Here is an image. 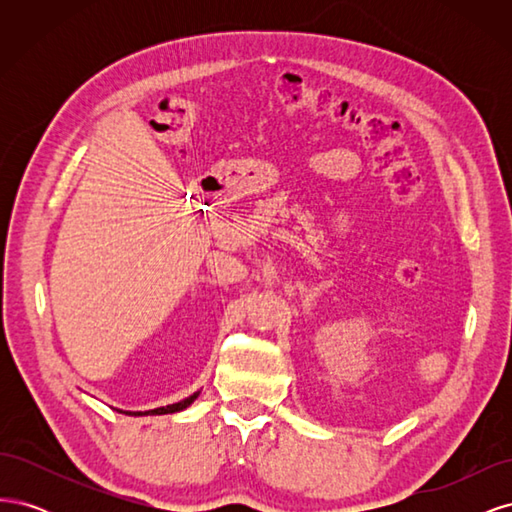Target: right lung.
I'll list each match as a JSON object with an SVG mask.
<instances>
[{"label": "right lung", "instance_id": "add662e5", "mask_svg": "<svg viewBox=\"0 0 512 512\" xmlns=\"http://www.w3.org/2000/svg\"><path fill=\"white\" fill-rule=\"evenodd\" d=\"M198 395H200V391H198V393H194V395H190V397H185L183 401H177V404L162 406V408H156V410H147V412H128V410H117V412H121V414H128V416H147V414H173V412H181V410L188 408L190 404H194V399H196Z\"/></svg>", "mask_w": 512, "mask_h": 512}]
</instances>
